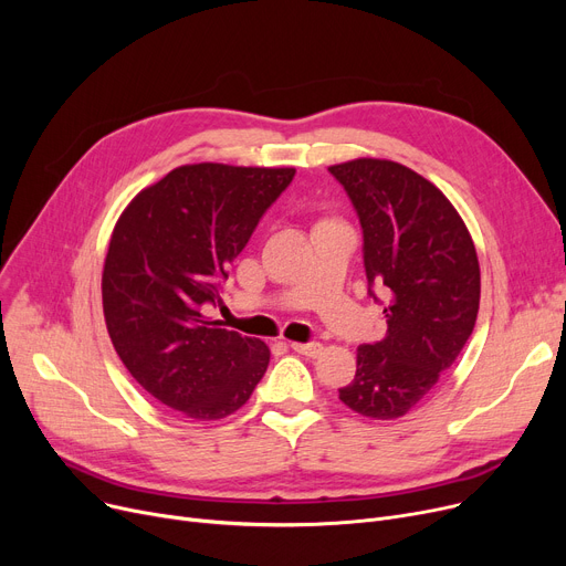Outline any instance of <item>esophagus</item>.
Returning <instances> with one entry per match:
<instances>
[{"instance_id": "esophagus-1", "label": "esophagus", "mask_w": 566, "mask_h": 566, "mask_svg": "<svg viewBox=\"0 0 566 566\" xmlns=\"http://www.w3.org/2000/svg\"><path fill=\"white\" fill-rule=\"evenodd\" d=\"M289 346H291L295 353L305 355V358H318V355L323 353V344H318V342H307V344H301V342H291Z\"/></svg>"}]
</instances>
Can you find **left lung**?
I'll use <instances>...</instances> for the list:
<instances>
[{
	"label": "left lung",
	"mask_w": 566,
	"mask_h": 566,
	"mask_svg": "<svg viewBox=\"0 0 566 566\" xmlns=\"http://www.w3.org/2000/svg\"><path fill=\"white\" fill-rule=\"evenodd\" d=\"M348 192L365 235V271L390 298L388 333L358 348L339 399L371 420L403 418L450 369L480 312V261L452 201L406 165L355 158L328 167Z\"/></svg>",
	"instance_id": "8db88e82"
}]
</instances>
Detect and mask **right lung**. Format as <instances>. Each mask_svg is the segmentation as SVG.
<instances>
[{"label": "right lung", "instance_id": "right-lung-1", "mask_svg": "<svg viewBox=\"0 0 566 566\" xmlns=\"http://www.w3.org/2000/svg\"><path fill=\"white\" fill-rule=\"evenodd\" d=\"M293 167L181 165L144 188L116 220L103 265V314L118 358L142 388L197 422L241 408L271 350L208 321L220 282Z\"/></svg>", "mask_w": 566, "mask_h": 566}]
</instances>
